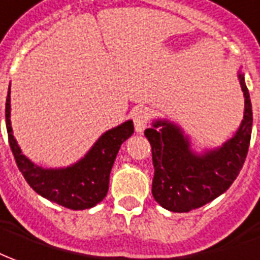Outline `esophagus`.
<instances>
[{
    "label": "esophagus",
    "instance_id": "1",
    "mask_svg": "<svg viewBox=\"0 0 260 260\" xmlns=\"http://www.w3.org/2000/svg\"><path fill=\"white\" fill-rule=\"evenodd\" d=\"M133 123L134 128L137 133H143L144 128L147 127L148 123V113L143 109H137L136 112L133 113Z\"/></svg>",
    "mask_w": 260,
    "mask_h": 260
}]
</instances>
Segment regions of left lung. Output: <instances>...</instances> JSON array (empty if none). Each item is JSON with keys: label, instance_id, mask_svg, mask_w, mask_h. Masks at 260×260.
<instances>
[{"label": "left lung", "instance_id": "left-lung-1", "mask_svg": "<svg viewBox=\"0 0 260 260\" xmlns=\"http://www.w3.org/2000/svg\"><path fill=\"white\" fill-rule=\"evenodd\" d=\"M245 98L243 120L232 139L221 147L198 154L182 128L155 120L144 132L151 144L153 197L162 208L188 212L214 201L228 189L242 168L252 134V105L243 73L238 72Z\"/></svg>", "mask_w": 260, "mask_h": 260}]
</instances>
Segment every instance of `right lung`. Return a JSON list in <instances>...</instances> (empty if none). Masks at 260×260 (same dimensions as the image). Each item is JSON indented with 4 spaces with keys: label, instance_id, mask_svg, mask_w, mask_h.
I'll use <instances>...</instances> for the list:
<instances>
[{
    "label": "right lung",
    "instance_id": "obj_1",
    "mask_svg": "<svg viewBox=\"0 0 260 260\" xmlns=\"http://www.w3.org/2000/svg\"><path fill=\"white\" fill-rule=\"evenodd\" d=\"M11 86L5 103V121L10 147L31 188L44 198L69 209H87L99 204L107 194L109 177L120 146L134 133L132 120L107 130L83 158L69 167L42 168L22 154L11 127Z\"/></svg>",
    "mask_w": 260,
    "mask_h": 260
}]
</instances>
